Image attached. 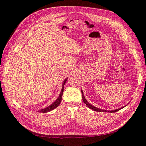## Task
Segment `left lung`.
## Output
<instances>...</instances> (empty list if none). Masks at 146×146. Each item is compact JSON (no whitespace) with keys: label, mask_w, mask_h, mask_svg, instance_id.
<instances>
[{"label":"left lung","mask_w":146,"mask_h":146,"mask_svg":"<svg viewBox=\"0 0 146 146\" xmlns=\"http://www.w3.org/2000/svg\"><path fill=\"white\" fill-rule=\"evenodd\" d=\"M82 98H83V102H84V103H85V104L86 105L87 107L90 108L92 109V110H94V111H98V112H107V111H108V112H111V113H115V112H116V111H118L119 110H120L122 109V108H123V107H122V108H119V109H117V110H111V111H106V110L99 109V108H96V107H94V106L91 105V104H90L88 102L87 100L85 99V96H84V95H83V92L82 91Z\"/></svg>","instance_id":"1"}]
</instances>
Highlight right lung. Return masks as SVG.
Here are the masks:
<instances>
[{
  "label": "right lung",
  "instance_id": "right-lung-1",
  "mask_svg": "<svg viewBox=\"0 0 146 146\" xmlns=\"http://www.w3.org/2000/svg\"><path fill=\"white\" fill-rule=\"evenodd\" d=\"M68 80V79L66 78V80L64 81L63 83V87H62V89H61V91L60 92V94L59 95V97L58 98H57V99L54 102V103H53L52 105H50V106H48V107L47 108H43V109H41V110H39V112H41V113H47V112H48L51 111V110H53L54 109H55V108H56L58 106L60 105L61 101V98H62V96H63V91H64V85L65 83L66 82V81Z\"/></svg>",
  "mask_w": 146,
  "mask_h": 146
}]
</instances>
